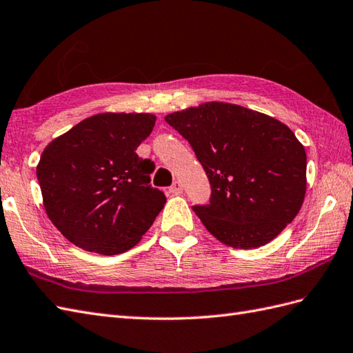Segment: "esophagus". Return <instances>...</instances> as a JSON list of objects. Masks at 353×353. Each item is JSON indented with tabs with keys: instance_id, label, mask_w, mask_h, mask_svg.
<instances>
[{
	"instance_id": "1",
	"label": "esophagus",
	"mask_w": 353,
	"mask_h": 353,
	"mask_svg": "<svg viewBox=\"0 0 353 353\" xmlns=\"http://www.w3.org/2000/svg\"><path fill=\"white\" fill-rule=\"evenodd\" d=\"M170 194H174V195H177V194H182L183 192V186H182V183L180 182H174L173 185L170 186Z\"/></svg>"
}]
</instances>
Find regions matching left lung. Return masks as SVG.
I'll return each mask as SVG.
<instances>
[{"label": "left lung", "instance_id": "1", "mask_svg": "<svg viewBox=\"0 0 353 353\" xmlns=\"http://www.w3.org/2000/svg\"><path fill=\"white\" fill-rule=\"evenodd\" d=\"M191 144L212 186L194 212L234 249L267 245L300 212L307 157L285 123L237 104L210 101L165 116Z\"/></svg>", "mask_w": 353, "mask_h": 353}]
</instances>
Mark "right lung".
<instances>
[{
    "label": "right lung",
    "mask_w": 353,
    "mask_h": 353,
    "mask_svg": "<svg viewBox=\"0 0 353 353\" xmlns=\"http://www.w3.org/2000/svg\"><path fill=\"white\" fill-rule=\"evenodd\" d=\"M157 116L99 113L52 140L37 165L49 219L77 248L117 255L141 240L167 198L152 188L150 159L139 158Z\"/></svg>",
    "instance_id": "right-lung-1"
}]
</instances>
